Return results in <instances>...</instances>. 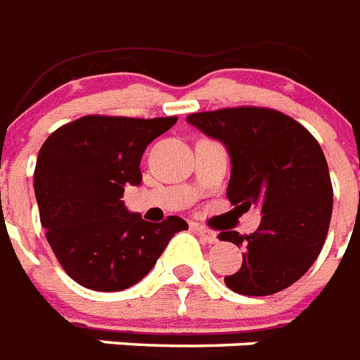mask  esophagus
I'll use <instances>...</instances> for the list:
<instances>
[{
    "instance_id": "obj_1",
    "label": "esophagus",
    "mask_w": 360,
    "mask_h": 360,
    "mask_svg": "<svg viewBox=\"0 0 360 360\" xmlns=\"http://www.w3.org/2000/svg\"><path fill=\"white\" fill-rule=\"evenodd\" d=\"M196 231L200 233V237H202L205 243H209V245H217V243H219V236H217V231L209 230V228H203V226H198Z\"/></svg>"
}]
</instances>
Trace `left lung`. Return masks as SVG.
<instances>
[{
  "instance_id": "left-lung-1",
  "label": "left lung",
  "mask_w": 360,
  "mask_h": 360,
  "mask_svg": "<svg viewBox=\"0 0 360 360\" xmlns=\"http://www.w3.org/2000/svg\"><path fill=\"white\" fill-rule=\"evenodd\" d=\"M186 123L228 149L231 205L262 207L254 233L219 236L245 248L226 285L254 297L290 288L318 259L333 214L329 166L316 138L288 115L256 106L191 114Z\"/></svg>"
}]
</instances>
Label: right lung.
Listing matches in <instances>:
<instances>
[{
	"label": "right lung",
	"mask_w": 360,
	"mask_h": 360,
	"mask_svg": "<svg viewBox=\"0 0 360 360\" xmlns=\"http://www.w3.org/2000/svg\"><path fill=\"white\" fill-rule=\"evenodd\" d=\"M177 117L86 115L59 127L42 143L35 196L42 228L70 278L95 291L138 284L188 224L179 217L147 222L124 207L127 186L141 183L146 147Z\"/></svg>",
	"instance_id": "right-lung-1"
}]
</instances>
